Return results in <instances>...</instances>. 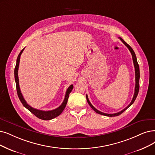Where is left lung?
Returning a JSON list of instances; mask_svg holds the SVG:
<instances>
[{"instance_id": "1", "label": "left lung", "mask_w": 155, "mask_h": 155, "mask_svg": "<svg viewBox=\"0 0 155 155\" xmlns=\"http://www.w3.org/2000/svg\"><path fill=\"white\" fill-rule=\"evenodd\" d=\"M120 39V40L123 42V44H124L129 49V51H130L131 54H132V59H133V61H134V67H135V92H134V97H133V98L132 100L131 101V102L130 103V104L128 105V106L125 107L124 109H123L122 110H121L120 112H118V113H114V114H106V113H104L102 112H101V111H99L98 110H97V109H95L94 106H92V104L90 103L89 99L88 98V95H86V100H87V102L88 103V104L90 106V107L94 109L95 112L98 114H102V115H104V116H109V117H112V116H119L120 114H121V113H123V112L125 110H127L130 106H131V105L134 102L135 100L136 99V98H137V96L138 95V93H139V78H140V71H139V64L137 63V58H136V55L135 54V52L133 50V49L130 47V46H129L127 43L123 40V39H121V38H119Z\"/></svg>"}]
</instances>
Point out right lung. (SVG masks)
I'll return each instance as SVG.
<instances>
[{
    "mask_svg": "<svg viewBox=\"0 0 155 155\" xmlns=\"http://www.w3.org/2000/svg\"><path fill=\"white\" fill-rule=\"evenodd\" d=\"M24 49L25 48H23L22 50L21 51V52L20 53V54H18L17 60H16V67H15V82H16V90H17L18 96V97H19L21 102L23 105V106L25 107H26L29 111H30L31 113L34 114L36 117H38V118L43 120H52V119L54 118V117H56L58 116H59L61 113H62V111L65 109V107L66 106V104L67 103L68 98H69V97L70 93L72 91V90L73 89V85L71 84L69 86V87L67 88V90L66 91V94H65V98L64 100V102L57 109H55L54 110H51L45 111V110H42L36 109H34L31 106H30L27 103V102L25 101V99H24V98H23V97L21 94V93L20 86H19V79H18V67H19L20 56H21L22 52L23 51Z\"/></svg>",
    "mask_w": 155,
    "mask_h": 155,
    "instance_id": "add662e5",
    "label": "right lung"
}]
</instances>
